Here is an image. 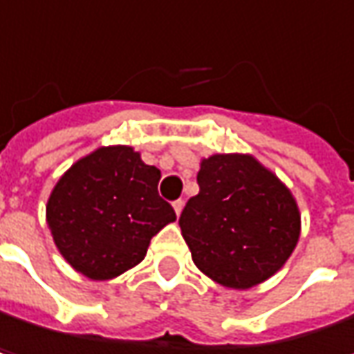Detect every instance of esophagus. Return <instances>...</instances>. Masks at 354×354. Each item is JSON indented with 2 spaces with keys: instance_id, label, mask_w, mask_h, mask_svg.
<instances>
[{
  "instance_id": "34e87169",
  "label": "esophagus",
  "mask_w": 354,
  "mask_h": 354,
  "mask_svg": "<svg viewBox=\"0 0 354 354\" xmlns=\"http://www.w3.org/2000/svg\"><path fill=\"white\" fill-rule=\"evenodd\" d=\"M172 207H174L176 215H180V213H182V207H184V201H182V198H178V201H174V203H172Z\"/></svg>"
}]
</instances>
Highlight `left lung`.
<instances>
[{"instance_id": "left-lung-1", "label": "left lung", "mask_w": 354, "mask_h": 354, "mask_svg": "<svg viewBox=\"0 0 354 354\" xmlns=\"http://www.w3.org/2000/svg\"><path fill=\"white\" fill-rule=\"evenodd\" d=\"M196 182L201 190L178 221L194 264L232 289L274 274L299 238L291 192L250 156L203 160Z\"/></svg>"}]
</instances>
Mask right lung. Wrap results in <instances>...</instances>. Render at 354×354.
Listing matches in <instances>:
<instances>
[{
	"label": "right lung",
	"mask_w": 354,
	"mask_h": 354,
	"mask_svg": "<svg viewBox=\"0 0 354 354\" xmlns=\"http://www.w3.org/2000/svg\"><path fill=\"white\" fill-rule=\"evenodd\" d=\"M160 170L131 147H102L71 166L46 205V223L65 260L104 281L139 264L176 213L158 192Z\"/></svg>",
	"instance_id": "add662e5"
}]
</instances>
